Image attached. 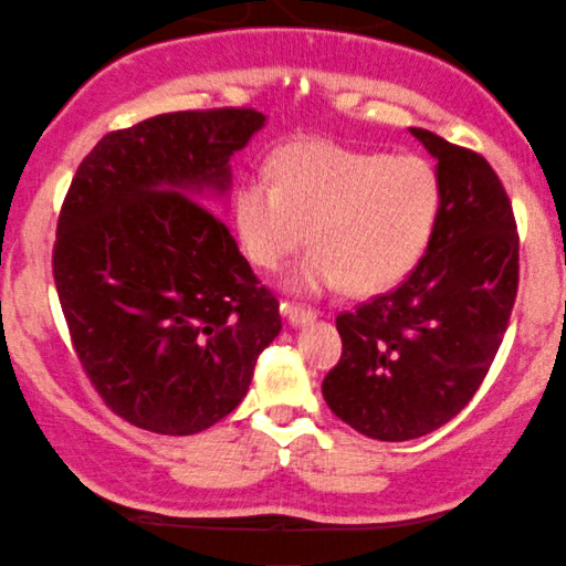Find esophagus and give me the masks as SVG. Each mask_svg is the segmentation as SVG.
<instances>
[{
    "label": "esophagus",
    "instance_id": "34e87169",
    "mask_svg": "<svg viewBox=\"0 0 566 566\" xmlns=\"http://www.w3.org/2000/svg\"><path fill=\"white\" fill-rule=\"evenodd\" d=\"M281 313L291 326H307V323H313L317 317L315 310L300 307V304H291V302H281Z\"/></svg>",
    "mask_w": 566,
    "mask_h": 566
}]
</instances>
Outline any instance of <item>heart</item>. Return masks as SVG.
<instances>
[{
	"instance_id": "obj_1",
	"label": "heart",
	"mask_w": 566,
	"mask_h": 566,
	"mask_svg": "<svg viewBox=\"0 0 566 566\" xmlns=\"http://www.w3.org/2000/svg\"><path fill=\"white\" fill-rule=\"evenodd\" d=\"M441 179L424 157L364 151L332 142L283 146L266 176H245L232 221L245 256L281 266L307 240L294 289L347 285L379 294L401 283L428 249L441 216Z\"/></svg>"
}]
</instances>
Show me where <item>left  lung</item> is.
<instances>
[{
  "mask_svg": "<svg viewBox=\"0 0 566 566\" xmlns=\"http://www.w3.org/2000/svg\"><path fill=\"white\" fill-rule=\"evenodd\" d=\"M409 130L436 157L441 216L396 291L336 317L342 358L323 379L328 409L377 441L428 436L465 409L518 289L516 219L492 165L436 133Z\"/></svg>",
  "mask_w": 566,
  "mask_h": 566,
  "instance_id": "8db88e82",
  "label": "left lung"
}]
</instances>
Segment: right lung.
Wrapping results in <instances>:
<instances>
[{"mask_svg":"<svg viewBox=\"0 0 566 566\" xmlns=\"http://www.w3.org/2000/svg\"><path fill=\"white\" fill-rule=\"evenodd\" d=\"M264 114L170 112L106 133L59 216L53 275L85 374L114 415L163 436L224 420L281 334L270 289L206 198Z\"/></svg>","mask_w":566,"mask_h":566,"instance_id":"obj_1","label":"right lung"}]
</instances>
